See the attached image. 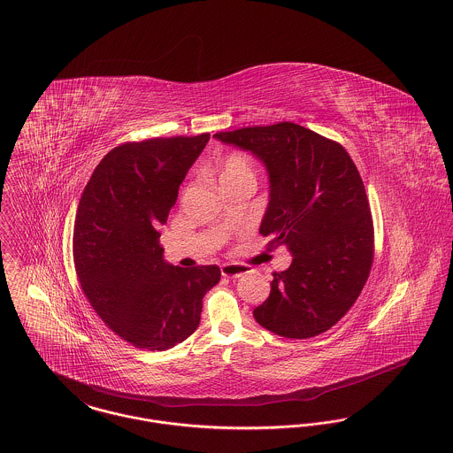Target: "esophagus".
<instances>
[{
    "mask_svg": "<svg viewBox=\"0 0 453 453\" xmlns=\"http://www.w3.org/2000/svg\"><path fill=\"white\" fill-rule=\"evenodd\" d=\"M219 269H221V276H225V278H238L249 271L242 264H223Z\"/></svg>",
    "mask_w": 453,
    "mask_h": 453,
    "instance_id": "esophagus-1",
    "label": "esophagus"
}]
</instances>
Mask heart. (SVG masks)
<instances>
[{"label":"heart","instance_id":"heart-1","mask_svg":"<svg viewBox=\"0 0 453 453\" xmlns=\"http://www.w3.org/2000/svg\"><path fill=\"white\" fill-rule=\"evenodd\" d=\"M234 180H250L256 182V172L250 158L243 153H232L223 160L219 170V184Z\"/></svg>","mask_w":453,"mask_h":453}]
</instances>
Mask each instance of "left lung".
Wrapping results in <instances>:
<instances>
[{"instance_id":"8db88e82","label":"left lung","mask_w":453,"mask_h":453,"mask_svg":"<svg viewBox=\"0 0 453 453\" xmlns=\"http://www.w3.org/2000/svg\"><path fill=\"white\" fill-rule=\"evenodd\" d=\"M267 168L269 204L261 232L293 261L274 273L254 317L271 333L307 339L326 333L357 302L373 262L368 197L348 151L295 122L216 133Z\"/></svg>"}]
</instances>
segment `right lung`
<instances>
[{
    "label": "right lung",
    "mask_w": 453,
    "mask_h": 453,
    "mask_svg": "<svg viewBox=\"0 0 453 453\" xmlns=\"http://www.w3.org/2000/svg\"><path fill=\"white\" fill-rule=\"evenodd\" d=\"M210 134L153 138L111 150L81 194L73 257L96 315L133 346L165 351L199 326L218 265L164 261L160 225Z\"/></svg>",
    "instance_id": "1"
}]
</instances>
